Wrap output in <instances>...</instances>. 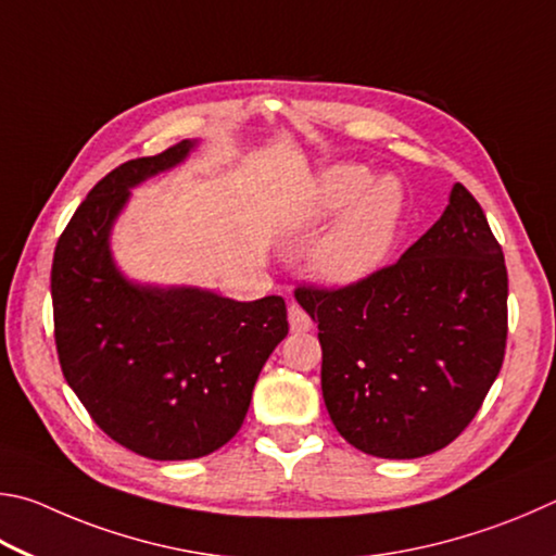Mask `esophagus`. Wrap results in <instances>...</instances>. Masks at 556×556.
Instances as JSON below:
<instances>
[{
    "label": "esophagus",
    "mask_w": 556,
    "mask_h": 556,
    "mask_svg": "<svg viewBox=\"0 0 556 556\" xmlns=\"http://www.w3.org/2000/svg\"><path fill=\"white\" fill-rule=\"evenodd\" d=\"M288 323H290V329H293V332H298V334L309 332V329H313V319H309V315L300 305L288 307Z\"/></svg>",
    "instance_id": "esophagus-1"
}]
</instances>
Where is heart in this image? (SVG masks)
Listing matches in <instances>:
<instances>
[{"label":"heart","mask_w":556,"mask_h":556,"mask_svg":"<svg viewBox=\"0 0 556 556\" xmlns=\"http://www.w3.org/2000/svg\"><path fill=\"white\" fill-rule=\"evenodd\" d=\"M405 192L395 178H378L358 163L327 168L309 192L307 224L332 222L337 227L319 241L313 270L332 288H352L381 270L405 222Z\"/></svg>","instance_id":"b5f03b06"}]
</instances>
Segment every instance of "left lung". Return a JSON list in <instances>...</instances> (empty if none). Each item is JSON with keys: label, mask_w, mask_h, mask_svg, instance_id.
<instances>
[{"label": "left lung", "mask_w": 556, "mask_h": 556, "mask_svg": "<svg viewBox=\"0 0 556 556\" xmlns=\"http://www.w3.org/2000/svg\"><path fill=\"white\" fill-rule=\"evenodd\" d=\"M295 300L319 329L327 413L364 454L417 459L444 450L503 366L508 270L462 182L393 266L352 288H298Z\"/></svg>", "instance_id": "left-lung-1"}]
</instances>
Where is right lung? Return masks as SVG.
<instances>
[{
	"label": "right lung",
	"mask_w": 556,
	"mask_h": 556,
	"mask_svg": "<svg viewBox=\"0 0 556 556\" xmlns=\"http://www.w3.org/2000/svg\"><path fill=\"white\" fill-rule=\"evenodd\" d=\"M198 143L185 139L104 175L58 239L51 270L67 386L114 442L155 462L200 459L227 444L288 334L278 295L237 303L198 286L139 283L116 266L112 231L131 190Z\"/></svg>",
	"instance_id": "right-lung-1"
}]
</instances>
